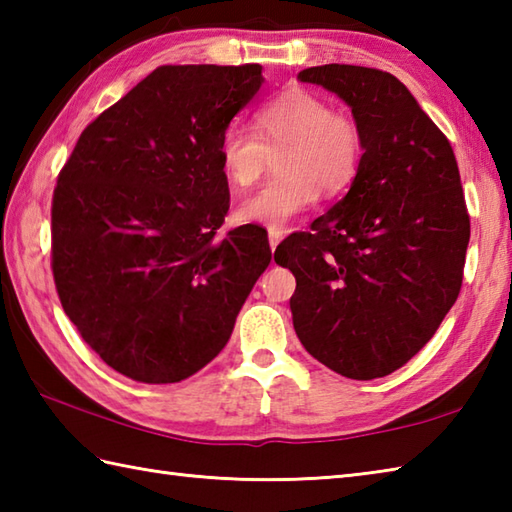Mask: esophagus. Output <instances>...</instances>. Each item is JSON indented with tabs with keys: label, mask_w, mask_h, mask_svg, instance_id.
Segmentation results:
<instances>
[{
	"label": "esophagus",
	"mask_w": 512,
	"mask_h": 512,
	"mask_svg": "<svg viewBox=\"0 0 512 512\" xmlns=\"http://www.w3.org/2000/svg\"><path fill=\"white\" fill-rule=\"evenodd\" d=\"M281 239H284V233H281V231H275V228H270V231H268V242H270V248L275 250V248L279 246Z\"/></svg>",
	"instance_id": "1"
}]
</instances>
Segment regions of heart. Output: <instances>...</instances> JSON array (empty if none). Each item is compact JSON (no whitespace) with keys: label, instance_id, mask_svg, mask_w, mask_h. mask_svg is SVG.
Listing matches in <instances>:
<instances>
[{"label":"heart","instance_id":"heart-1","mask_svg":"<svg viewBox=\"0 0 512 512\" xmlns=\"http://www.w3.org/2000/svg\"><path fill=\"white\" fill-rule=\"evenodd\" d=\"M253 125L231 123L220 134L217 158L231 187H250L262 176L268 151L286 149L277 158L281 176L237 206L239 222L281 231L308 211L321 191L336 195L354 182L363 158L361 127L347 112L332 110L323 96L288 90L259 105Z\"/></svg>","mask_w":512,"mask_h":512}]
</instances>
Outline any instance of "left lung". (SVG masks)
<instances>
[{
    "label": "left lung",
    "instance_id": "obj_1",
    "mask_svg": "<svg viewBox=\"0 0 512 512\" xmlns=\"http://www.w3.org/2000/svg\"><path fill=\"white\" fill-rule=\"evenodd\" d=\"M297 79L339 94L363 134L350 191L275 250L301 345L332 372H396L460 295L471 220L449 138L394 74L328 63Z\"/></svg>",
    "mask_w": 512,
    "mask_h": 512
}]
</instances>
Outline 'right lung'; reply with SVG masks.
<instances>
[{"label": "right lung", "instance_id": "1", "mask_svg": "<svg viewBox=\"0 0 512 512\" xmlns=\"http://www.w3.org/2000/svg\"><path fill=\"white\" fill-rule=\"evenodd\" d=\"M262 65H160L94 118L52 195L61 306L103 361L180 383L231 339L270 264L264 228L220 235L231 206L217 143Z\"/></svg>", "mask_w": 512, "mask_h": 512}]
</instances>
